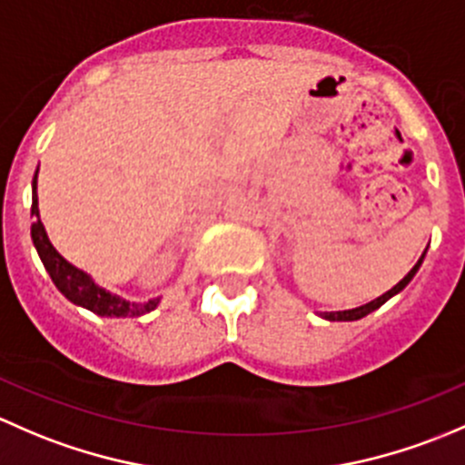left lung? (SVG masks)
Masks as SVG:
<instances>
[{
    "label": "left lung",
    "mask_w": 465,
    "mask_h": 465,
    "mask_svg": "<svg viewBox=\"0 0 465 465\" xmlns=\"http://www.w3.org/2000/svg\"><path fill=\"white\" fill-rule=\"evenodd\" d=\"M423 257H425V252H423V255H420V260L416 262L414 268H411V271L408 272V275H405L403 280H401L399 284L394 286V289H390V291H387V293H382L381 298L371 300L370 304L356 306V309H349V311H336V313H322V318L331 320V322H338V320H342V322H349V320H361V318H365L367 313H371V311H376L378 306H382V304H385L387 300H390V298H394L396 293H401V291H403L405 286L410 284V282H411V277H414V275H416V271H419V266L423 264Z\"/></svg>",
    "instance_id": "obj_1"
}]
</instances>
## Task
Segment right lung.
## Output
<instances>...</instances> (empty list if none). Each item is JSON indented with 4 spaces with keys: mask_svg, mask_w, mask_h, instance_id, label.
<instances>
[{
    "mask_svg": "<svg viewBox=\"0 0 465 465\" xmlns=\"http://www.w3.org/2000/svg\"><path fill=\"white\" fill-rule=\"evenodd\" d=\"M31 214L35 217V222H33L31 226V237L37 248V255H40L42 264L49 271L57 291H60L66 300H71V302L78 306H84V309L94 311V313L104 315V318H138V315L150 313V311L156 309L159 298L150 300V302L136 304L127 302V300L118 298V295H112L109 291L100 289L98 284H94V280H91L87 272H83L80 268L69 264V262L55 251L54 243L46 237L45 226H42L40 222V208H37V172L35 179H33Z\"/></svg>",
    "mask_w": 465,
    "mask_h": 465,
    "instance_id": "right-lung-1",
    "label": "right lung"
}]
</instances>
